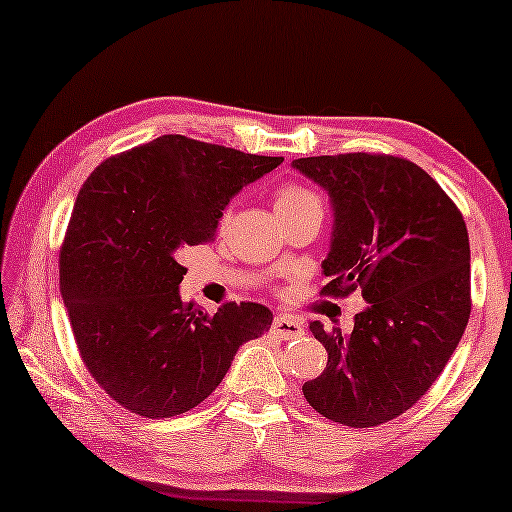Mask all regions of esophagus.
Segmentation results:
<instances>
[{"mask_svg":"<svg viewBox=\"0 0 512 512\" xmlns=\"http://www.w3.org/2000/svg\"><path fill=\"white\" fill-rule=\"evenodd\" d=\"M272 329L283 340H292V338H299V335H304V324L290 315H276L272 322Z\"/></svg>","mask_w":512,"mask_h":512,"instance_id":"obj_1","label":"esophagus"}]
</instances>
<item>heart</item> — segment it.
<instances>
[{"label": "heart", "mask_w": 512, "mask_h": 512, "mask_svg": "<svg viewBox=\"0 0 512 512\" xmlns=\"http://www.w3.org/2000/svg\"><path fill=\"white\" fill-rule=\"evenodd\" d=\"M274 208L276 215H292L308 211V208H320V199H317L311 190L299 186V183H281L274 192ZM229 220V213H224L222 224Z\"/></svg>", "instance_id": "1"}]
</instances>
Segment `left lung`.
Returning a JSON list of instances; mask_svg holds the SVG:
<instances>
[{"label": "left lung", "mask_w": 512, "mask_h": 512, "mask_svg": "<svg viewBox=\"0 0 512 512\" xmlns=\"http://www.w3.org/2000/svg\"><path fill=\"white\" fill-rule=\"evenodd\" d=\"M292 167L333 204L320 295L360 288L367 301L351 331L311 322L329 363L301 390L326 420L370 429L415 406L463 338L472 311L467 226L447 192L406 158L360 152Z\"/></svg>", "instance_id": "8db88e82"}]
</instances>
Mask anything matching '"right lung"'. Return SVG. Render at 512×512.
<instances>
[{
    "mask_svg": "<svg viewBox=\"0 0 512 512\" xmlns=\"http://www.w3.org/2000/svg\"><path fill=\"white\" fill-rule=\"evenodd\" d=\"M281 163L161 136L106 158L81 186L58 258L61 295L92 379L131 413H188L272 326L254 301L215 315L181 301L179 254L211 242L231 197Z\"/></svg>",
    "mask_w": 512,
    "mask_h": 512,
    "instance_id": "right-lung-1",
    "label": "right lung"
}]
</instances>
